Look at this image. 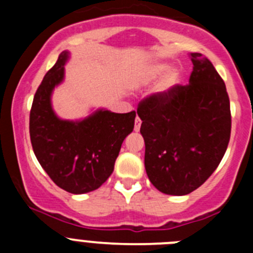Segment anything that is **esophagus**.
Instances as JSON below:
<instances>
[{"label":"esophagus","instance_id":"obj_1","mask_svg":"<svg viewBox=\"0 0 253 253\" xmlns=\"http://www.w3.org/2000/svg\"><path fill=\"white\" fill-rule=\"evenodd\" d=\"M140 125H142V120H140L139 116H137V118H135V124H134V130L135 131L139 130Z\"/></svg>","mask_w":253,"mask_h":253}]
</instances>
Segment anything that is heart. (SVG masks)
<instances>
[{
    "label": "heart",
    "instance_id": "obj_1",
    "mask_svg": "<svg viewBox=\"0 0 253 253\" xmlns=\"http://www.w3.org/2000/svg\"><path fill=\"white\" fill-rule=\"evenodd\" d=\"M167 69H169V66H167V64H156V66H153L149 69L148 80H156V78H158L160 76H162L163 73L166 72ZM178 81H180V76H178V73L176 72V71H172V72H169V75L166 76V78L163 80L162 90H169L172 87H175L176 84H178Z\"/></svg>",
    "mask_w": 253,
    "mask_h": 253
}]
</instances>
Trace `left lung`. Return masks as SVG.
I'll use <instances>...</instances> for the list:
<instances>
[{"instance_id":"obj_1","label":"left lung","mask_w":253,"mask_h":253,"mask_svg":"<svg viewBox=\"0 0 253 253\" xmlns=\"http://www.w3.org/2000/svg\"><path fill=\"white\" fill-rule=\"evenodd\" d=\"M189 84L147 96L138 104L144 166L153 186L186 195L202 186L222 161L231 138V105L213 63L191 53Z\"/></svg>"}]
</instances>
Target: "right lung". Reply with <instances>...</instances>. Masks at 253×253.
Masks as SVG:
<instances>
[{"label":"right lung","instance_id":"obj_1","mask_svg":"<svg viewBox=\"0 0 253 253\" xmlns=\"http://www.w3.org/2000/svg\"><path fill=\"white\" fill-rule=\"evenodd\" d=\"M68 53H60L35 92L30 110V140L38 161L57 186L71 194L99 189L113 173L123 140L134 129L135 111L99 110L82 122L57 118L51 91L62 82Z\"/></svg>","mask_w":253,"mask_h":253}]
</instances>
